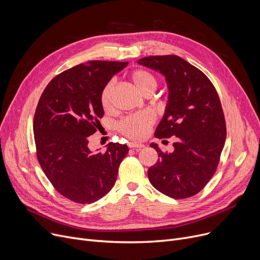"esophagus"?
<instances>
[{
    "mask_svg": "<svg viewBox=\"0 0 260 260\" xmlns=\"http://www.w3.org/2000/svg\"><path fill=\"white\" fill-rule=\"evenodd\" d=\"M128 147L129 148H136V149H140V148H142V147H144V144H142V143H134V142H129L128 143Z\"/></svg>",
    "mask_w": 260,
    "mask_h": 260,
    "instance_id": "34e87169",
    "label": "esophagus"
}]
</instances>
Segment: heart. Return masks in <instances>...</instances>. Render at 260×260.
I'll use <instances>...</instances> for the list:
<instances>
[{
  "label": "heart",
  "mask_w": 260,
  "mask_h": 260,
  "mask_svg": "<svg viewBox=\"0 0 260 260\" xmlns=\"http://www.w3.org/2000/svg\"><path fill=\"white\" fill-rule=\"evenodd\" d=\"M129 79L134 87L143 95L153 93L158 85L155 76L145 70H137L133 72ZM112 91L113 83L109 82L101 92V105L105 111L111 108ZM154 122L155 115L151 111H142L123 119L118 124V128L128 139L141 140L148 134Z\"/></svg>",
  "instance_id": "heart-1"
}]
</instances>
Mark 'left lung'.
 <instances>
[{"instance_id":"1","label":"left lung","mask_w":260,"mask_h":260,"mask_svg":"<svg viewBox=\"0 0 260 260\" xmlns=\"http://www.w3.org/2000/svg\"><path fill=\"white\" fill-rule=\"evenodd\" d=\"M138 64L166 77L169 100L155 137H176L174 152L163 153L148 169L149 182L160 193L184 199L199 193L215 174L226 137L224 115L210 79L174 54L152 56Z\"/></svg>"}]
</instances>
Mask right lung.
Returning <instances> with one entry per match:
<instances>
[{"instance_id": "right-lung-1", "label": "right lung", "mask_w": 260, "mask_h": 260, "mask_svg": "<svg viewBox=\"0 0 260 260\" xmlns=\"http://www.w3.org/2000/svg\"><path fill=\"white\" fill-rule=\"evenodd\" d=\"M127 62L88 61L54 77L39 100L34 135L37 157L58 192L77 203L101 199L116 182L128 153L126 144L108 143L106 152L92 153L89 136L104 115L101 92Z\"/></svg>"}]
</instances>
